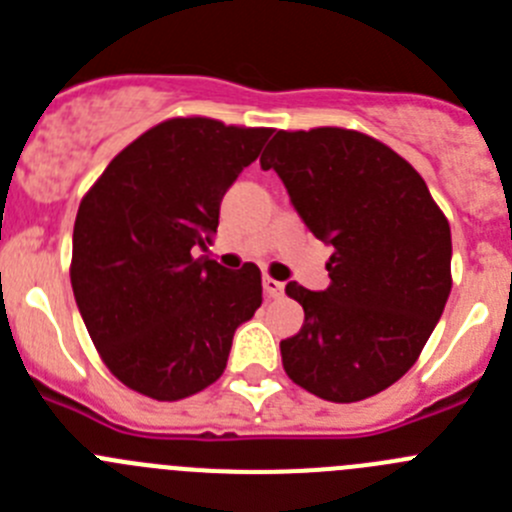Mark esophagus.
I'll use <instances>...</instances> for the list:
<instances>
[{
    "label": "esophagus",
    "mask_w": 512,
    "mask_h": 512,
    "mask_svg": "<svg viewBox=\"0 0 512 512\" xmlns=\"http://www.w3.org/2000/svg\"><path fill=\"white\" fill-rule=\"evenodd\" d=\"M264 295L266 297H282L284 295V282H277V279L264 277Z\"/></svg>",
    "instance_id": "34e87169"
}]
</instances>
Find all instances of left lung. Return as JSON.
<instances>
[{"label": "left lung", "mask_w": 512, "mask_h": 512, "mask_svg": "<svg viewBox=\"0 0 512 512\" xmlns=\"http://www.w3.org/2000/svg\"><path fill=\"white\" fill-rule=\"evenodd\" d=\"M318 241L330 287L297 282L300 333L279 343L289 379L330 402L395 384L431 338L451 292V228L423 176L356 130H279L261 156Z\"/></svg>", "instance_id": "1"}]
</instances>
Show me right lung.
I'll return each instance as SVG.
<instances>
[{
    "label": "right lung",
    "instance_id": "1",
    "mask_svg": "<svg viewBox=\"0 0 512 512\" xmlns=\"http://www.w3.org/2000/svg\"><path fill=\"white\" fill-rule=\"evenodd\" d=\"M269 128L166 120L117 153L81 200L71 287L110 372L153 400H182L225 372L238 325L261 305L256 264L230 271L212 246L220 202Z\"/></svg>",
    "mask_w": 512,
    "mask_h": 512
}]
</instances>
